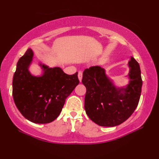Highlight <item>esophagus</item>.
Here are the masks:
<instances>
[{
	"mask_svg": "<svg viewBox=\"0 0 159 159\" xmlns=\"http://www.w3.org/2000/svg\"><path fill=\"white\" fill-rule=\"evenodd\" d=\"M78 77H79V79L80 80V82H81L82 80V77H83V73L81 71H79V74H78Z\"/></svg>",
	"mask_w": 159,
	"mask_h": 159,
	"instance_id": "1",
	"label": "esophagus"
}]
</instances>
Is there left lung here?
Returning <instances> with one entry per match:
<instances>
[{
    "mask_svg": "<svg viewBox=\"0 0 159 159\" xmlns=\"http://www.w3.org/2000/svg\"><path fill=\"white\" fill-rule=\"evenodd\" d=\"M127 66L128 84L117 86L100 66L91 67L83 73L86 86L85 110L89 117L102 127H115L127 120L139 102L143 81L140 66L130 57Z\"/></svg>",
    "mask_w": 159,
    "mask_h": 159,
    "instance_id": "left-lung-1",
    "label": "left lung"
}]
</instances>
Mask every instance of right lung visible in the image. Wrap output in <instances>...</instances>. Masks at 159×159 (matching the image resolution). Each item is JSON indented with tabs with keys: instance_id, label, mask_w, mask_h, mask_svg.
Listing matches in <instances>:
<instances>
[{
	"instance_id": "obj_1",
	"label": "right lung",
	"mask_w": 159,
	"mask_h": 159,
	"mask_svg": "<svg viewBox=\"0 0 159 159\" xmlns=\"http://www.w3.org/2000/svg\"><path fill=\"white\" fill-rule=\"evenodd\" d=\"M33 57L34 52L29 48L17 62L13 78V100L30 122L50 123L59 116L67 97L79 84L78 72L68 75L59 67L39 62L42 73L34 75L30 71Z\"/></svg>"
}]
</instances>
